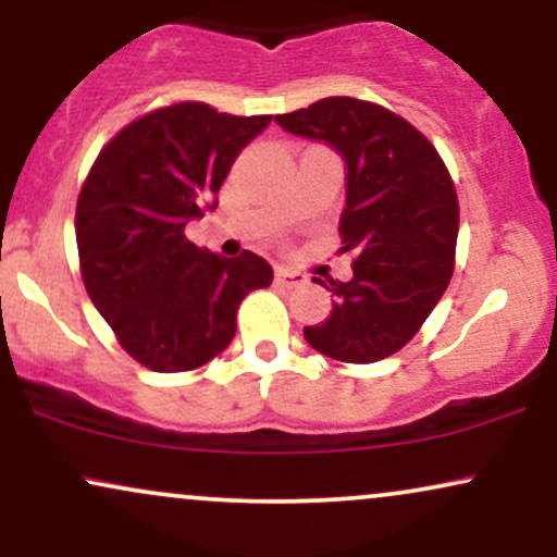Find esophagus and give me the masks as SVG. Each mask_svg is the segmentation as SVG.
<instances>
[{"label":"esophagus","mask_w":557,"mask_h":557,"mask_svg":"<svg viewBox=\"0 0 557 557\" xmlns=\"http://www.w3.org/2000/svg\"><path fill=\"white\" fill-rule=\"evenodd\" d=\"M274 280L285 287H300V285L309 283V277H306V274H300L296 270H285V267H280V270L274 272Z\"/></svg>","instance_id":"obj_1"}]
</instances>
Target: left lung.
<instances>
[{
  "label": "left lung",
  "instance_id": "1",
  "mask_svg": "<svg viewBox=\"0 0 557 557\" xmlns=\"http://www.w3.org/2000/svg\"><path fill=\"white\" fill-rule=\"evenodd\" d=\"M274 120L293 136L324 140L345 162L341 251L356 253L354 277L332 280L330 317L304 327L306 343L348 363L398 354L443 298L456 267L450 172L417 127L372 101L330 96Z\"/></svg>",
  "mask_w": 557,
  "mask_h": 557
}]
</instances>
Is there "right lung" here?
Wrapping results in <instances>:
<instances>
[{"label": "right lung", "instance_id": "add662e5", "mask_svg": "<svg viewBox=\"0 0 557 557\" xmlns=\"http://www.w3.org/2000/svg\"><path fill=\"white\" fill-rule=\"evenodd\" d=\"M270 123V114L235 117L201 101L162 107L125 125L83 183V285L120 345L151 372H190L220 356L240 300L272 283L257 253L225 259L185 238Z\"/></svg>", "mask_w": 557, "mask_h": 557}]
</instances>
